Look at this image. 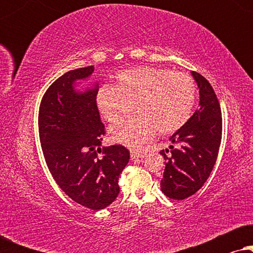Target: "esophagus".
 Wrapping results in <instances>:
<instances>
[{
  "instance_id": "1",
  "label": "esophagus",
  "mask_w": 253,
  "mask_h": 253,
  "mask_svg": "<svg viewBox=\"0 0 253 253\" xmlns=\"http://www.w3.org/2000/svg\"><path fill=\"white\" fill-rule=\"evenodd\" d=\"M130 155L131 159H143L145 157V153L141 151H131Z\"/></svg>"
}]
</instances>
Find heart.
Returning a JSON list of instances; mask_svg holds the SVG:
<instances>
[{
	"label": "heart",
	"instance_id": "obj_1",
	"mask_svg": "<svg viewBox=\"0 0 253 253\" xmlns=\"http://www.w3.org/2000/svg\"><path fill=\"white\" fill-rule=\"evenodd\" d=\"M116 86L103 85L96 94V105L110 123L136 115L110 127L113 141L139 147L154 136L178 131L191 117L197 87L191 76L170 69L139 67L120 72Z\"/></svg>",
	"mask_w": 253,
	"mask_h": 253
}]
</instances>
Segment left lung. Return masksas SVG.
I'll list each match as a JSON object with an SVG mask.
<instances>
[{
  "label": "left lung",
  "mask_w": 253,
  "mask_h": 253,
  "mask_svg": "<svg viewBox=\"0 0 253 253\" xmlns=\"http://www.w3.org/2000/svg\"><path fill=\"white\" fill-rule=\"evenodd\" d=\"M191 75L199 88V108L169 138L179 147L170 145V150L160 152L166 160L161 191L175 200L195 195L204 185L215 165L222 134L221 108L214 89L198 72Z\"/></svg>",
  "instance_id": "left-lung-1"
}]
</instances>
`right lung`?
<instances>
[{
	"instance_id": "right-lung-1",
	"label": "right lung",
	"mask_w": 253,
	"mask_h": 253,
	"mask_svg": "<svg viewBox=\"0 0 253 253\" xmlns=\"http://www.w3.org/2000/svg\"><path fill=\"white\" fill-rule=\"evenodd\" d=\"M93 71V65L68 71L49 86L40 103L39 134L57 185L74 202L99 211L119 196V178L130 153L122 145L101 147L105 126L96 106L99 84L77 88Z\"/></svg>"
}]
</instances>
